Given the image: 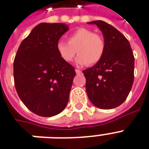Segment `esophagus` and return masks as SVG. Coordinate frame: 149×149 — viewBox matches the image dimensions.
Masks as SVG:
<instances>
[{
    "instance_id": "1",
    "label": "esophagus",
    "mask_w": 149,
    "mask_h": 149,
    "mask_svg": "<svg viewBox=\"0 0 149 149\" xmlns=\"http://www.w3.org/2000/svg\"><path fill=\"white\" fill-rule=\"evenodd\" d=\"M75 72L77 73V74H79L81 73V71L79 70V69H75Z\"/></svg>"
}]
</instances>
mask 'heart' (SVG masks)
I'll return each mask as SVG.
<instances>
[{
	"label": "heart",
	"mask_w": 149,
	"mask_h": 149,
	"mask_svg": "<svg viewBox=\"0 0 149 149\" xmlns=\"http://www.w3.org/2000/svg\"><path fill=\"white\" fill-rule=\"evenodd\" d=\"M106 44L104 38L93 31L80 27L68 37V42L60 41L56 45V50L65 62H71L78 54L77 62L80 65H93L104 56Z\"/></svg>",
	"instance_id": "b5f03b06"
}]
</instances>
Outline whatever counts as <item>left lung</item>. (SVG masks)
Listing matches in <instances>:
<instances>
[{"label": "left lung", "mask_w": 149, "mask_h": 149, "mask_svg": "<svg viewBox=\"0 0 149 149\" xmlns=\"http://www.w3.org/2000/svg\"><path fill=\"white\" fill-rule=\"evenodd\" d=\"M106 44L104 56L93 67L83 71L86 91L91 103L102 109L122 104L134 81L135 58L129 41L116 28L103 21H95Z\"/></svg>", "instance_id": "8db88e82"}]
</instances>
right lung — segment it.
<instances>
[{
    "instance_id": "1",
    "label": "right lung",
    "mask_w": 149,
    "mask_h": 149,
    "mask_svg": "<svg viewBox=\"0 0 149 149\" xmlns=\"http://www.w3.org/2000/svg\"><path fill=\"white\" fill-rule=\"evenodd\" d=\"M68 30L61 23H41L19 46L14 61V80L19 97L32 112L52 117L69 99L75 71L59 57L56 45Z\"/></svg>"
}]
</instances>
